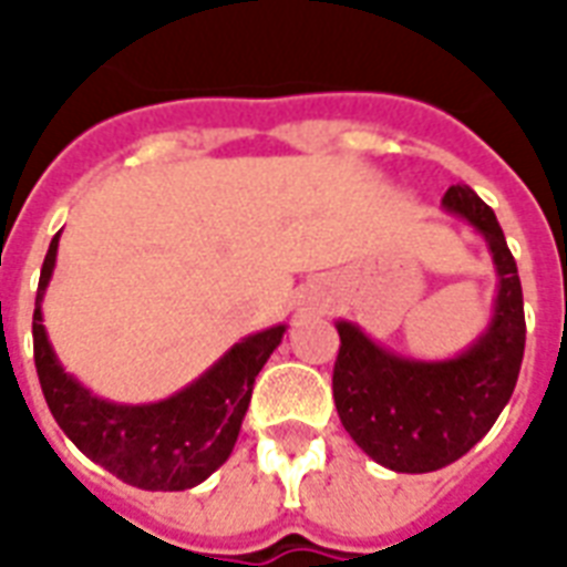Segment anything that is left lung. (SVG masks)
I'll use <instances>...</instances> for the list:
<instances>
[{"mask_svg": "<svg viewBox=\"0 0 567 567\" xmlns=\"http://www.w3.org/2000/svg\"><path fill=\"white\" fill-rule=\"evenodd\" d=\"M442 207L468 221L493 258L496 297L484 330L454 358L421 360L381 346L354 321H337L339 421L363 454L405 475L456 463L489 433L517 388L526 348L517 261L496 213L468 186L447 188Z\"/></svg>", "mask_w": 567, "mask_h": 567, "instance_id": "obj_1", "label": "left lung"}]
</instances>
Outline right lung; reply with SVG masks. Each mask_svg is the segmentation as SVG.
<instances>
[{
	"label": "right lung",
	"mask_w": 567,
	"mask_h": 567,
	"mask_svg": "<svg viewBox=\"0 0 567 567\" xmlns=\"http://www.w3.org/2000/svg\"><path fill=\"white\" fill-rule=\"evenodd\" d=\"M62 234V230H60ZM60 234L50 240L32 316L35 369L50 414L92 463L141 489L177 493L204 484L234 451L249 409L251 384L282 342L288 324L249 333L198 379L158 402H113L95 396L65 372L44 327V295L53 279Z\"/></svg>",
	"instance_id": "right-lung-1"
}]
</instances>
